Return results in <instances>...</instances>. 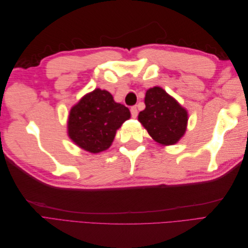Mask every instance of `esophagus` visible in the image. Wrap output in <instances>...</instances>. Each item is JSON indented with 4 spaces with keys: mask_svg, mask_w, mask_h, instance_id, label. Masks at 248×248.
Here are the masks:
<instances>
[{
    "mask_svg": "<svg viewBox=\"0 0 248 248\" xmlns=\"http://www.w3.org/2000/svg\"><path fill=\"white\" fill-rule=\"evenodd\" d=\"M130 112H131V117H132V118H137V117H138V114H139L138 108H137V107H132V108H130Z\"/></svg>",
    "mask_w": 248,
    "mask_h": 248,
    "instance_id": "obj_1",
    "label": "esophagus"
}]
</instances>
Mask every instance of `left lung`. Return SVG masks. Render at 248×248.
Masks as SVG:
<instances>
[{"mask_svg":"<svg viewBox=\"0 0 248 248\" xmlns=\"http://www.w3.org/2000/svg\"><path fill=\"white\" fill-rule=\"evenodd\" d=\"M145 104L146 108L139 114V121L148 133L161 145L176 144L186 131V109L160 87L148 90Z\"/></svg>","mask_w":248,"mask_h":248,"instance_id":"1","label":"left lung"}]
</instances>
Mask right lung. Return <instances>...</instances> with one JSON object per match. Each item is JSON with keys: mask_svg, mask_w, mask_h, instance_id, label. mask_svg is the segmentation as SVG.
Segmentation results:
<instances>
[{"mask_svg": "<svg viewBox=\"0 0 248 248\" xmlns=\"http://www.w3.org/2000/svg\"><path fill=\"white\" fill-rule=\"evenodd\" d=\"M129 118L128 108L115 102L106 90L95 89L71 108L68 136L81 149L99 153L110 147L117 130Z\"/></svg>", "mask_w": 248, "mask_h": 248, "instance_id": "add662e5", "label": "right lung"}]
</instances>
